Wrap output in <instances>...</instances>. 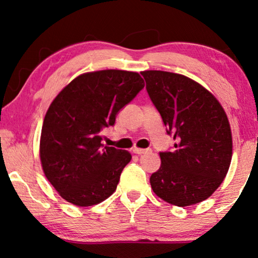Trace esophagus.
Masks as SVG:
<instances>
[{
	"label": "esophagus",
	"instance_id": "1",
	"mask_svg": "<svg viewBox=\"0 0 258 258\" xmlns=\"http://www.w3.org/2000/svg\"><path fill=\"white\" fill-rule=\"evenodd\" d=\"M133 151L137 155H143V154L150 153V149H140V148H134Z\"/></svg>",
	"mask_w": 258,
	"mask_h": 258
}]
</instances>
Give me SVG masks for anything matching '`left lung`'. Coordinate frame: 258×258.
I'll return each instance as SVG.
<instances>
[{
  "mask_svg": "<svg viewBox=\"0 0 258 258\" xmlns=\"http://www.w3.org/2000/svg\"><path fill=\"white\" fill-rule=\"evenodd\" d=\"M151 102L160 112L175 149L161 151V167L150 177L165 202L188 207L213 195L227 175L232 156L228 117L215 96L179 74L142 72Z\"/></svg>",
  "mask_w": 258,
  "mask_h": 258,
  "instance_id": "1",
  "label": "left lung"
}]
</instances>
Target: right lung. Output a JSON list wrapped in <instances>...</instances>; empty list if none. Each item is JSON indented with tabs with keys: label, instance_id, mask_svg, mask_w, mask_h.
Returning <instances> with one entry per match:
<instances>
[{
	"label": "right lung",
	"instance_id": "add662e5",
	"mask_svg": "<svg viewBox=\"0 0 258 258\" xmlns=\"http://www.w3.org/2000/svg\"><path fill=\"white\" fill-rule=\"evenodd\" d=\"M144 88L137 73L101 70L73 80L52 101L42 125L45 177L62 199L90 207L112 195L129 151L102 144V130Z\"/></svg>",
	"mask_w": 258,
	"mask_h": 258
}]
</instances>
